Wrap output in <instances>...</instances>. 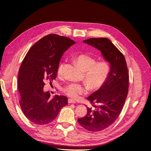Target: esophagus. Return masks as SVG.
<instances>
[{"label":"esophagus","instance_id":"34e87169","mask_svg":"<svg viewBox=\"0 0 151 151\" xmlns=\"http://www.w3.org/2000/svg\"><path fill=\"white\" fill-rule=\"evenodd\" d=\"M68 103H73V104H74V103H76V101H75L74 99H68Z\"/></svg>","mask_w":151,"mask_h":151}]
</instances>
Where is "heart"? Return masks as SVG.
Wrapping results in <instances>:
<instances>
[{
	"mask_svg": "<svg viewBox=\"0 0 151 151\" xmlns=\"http://www.w3.org/2000/svg\"><path fill=\"white\" fill-rule=\"evenodd\" d=\"M79 67L85 71L84 78L92 90H97L101 88L108 78L110 67L106 62H97L96 59L88 54H79L75 57ZM63 64L59 65L58 75H62ZM63 92L68 96L76 98L88 91V86L76 83H70L63 87Z\"/></svg>",
	"mask_w": 151,
	"mask_h": 151,
	"instance_id": "heart-1",
	"label": "heart"
}]
</instances>
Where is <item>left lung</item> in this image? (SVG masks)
Segmentation results:
<instances>
[{"instance_id":"1","label":"left lung","mask_w":151,"mask_h":151,"mask_svg":"<svg viewBox=\"0 0 151 151\" xmlns=\"http://www.w3.org/2000/svg\"><path fill=\"white\" fill-rule=\"evenodd\" d=\"M83 42L99 50L110 67L105 83L87 98L92 104L87 107V115L77 120L85 129L99 132L113 124L122 110L129 89L128 68L123 55L109 39L92 38Z\"/></svg>"}]
</instances>
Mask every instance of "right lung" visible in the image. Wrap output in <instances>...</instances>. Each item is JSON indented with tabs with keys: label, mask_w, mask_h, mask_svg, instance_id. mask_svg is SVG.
Masks as SVG:
<instances>
[{
	"label": "right lung",
	"mask_w": 151,
	"mask_h": 151,
	"mask_svg": "<svg viewBox=\"0 0 151 151\" xmlns=\"http://www.w3.org/2000/svg\"><path fill=\"white\" fill-rule=\"evenodd\" d=\"M75 42L57 35L45 36L29 50L18 73L19 104L28 119L39 125L51 123L68 104L64 96L50 98L44 92L45 81L55 79L61 57Z\"/></svg>",
	"instance_id": "right-lung-1"
}]
</instances>
